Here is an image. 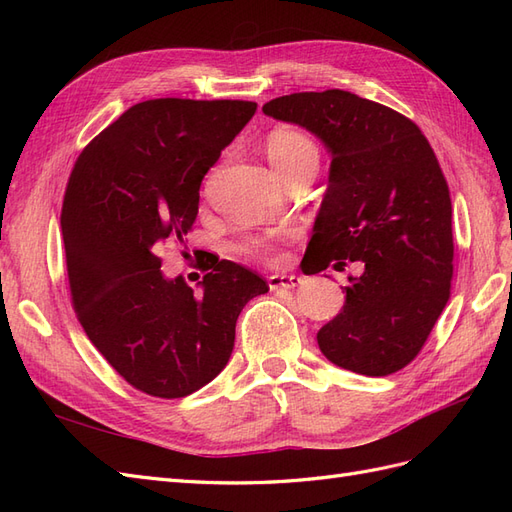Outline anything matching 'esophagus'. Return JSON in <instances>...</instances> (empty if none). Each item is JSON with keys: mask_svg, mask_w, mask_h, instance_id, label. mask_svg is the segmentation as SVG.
Masks as SVG:
<instances>
[{"mask_svg": "<svg viewBox=\"0 0 512 512\" xmlns=\"http://www.w3.org/2000/svg\"><path fill=\"white\" fill-rule=\"evenodd\" d=\"M301 284L299 275H286V273H275L269 277V288L271 290H290Z\"/></svg>", "mask_w": 512, "mask_h": 512, "instance_id": "34e87169", "label": "esophagus"}]
</instances>
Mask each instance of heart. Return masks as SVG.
<instances>
[{
	"label": "heart",
	"instance_id": "obj_1",
	"mask_svg": "<svg viewBox=\"0 0 512 512\" xmlns=\"http://www.w3.org/2000/svg\"><path fill=\"white\" fill-rule=\"evenodd\" d=\"M265 149H267V158L271 166L282 179L290 175L292 170H299L305 166L318 168V162H320L316 143L307 134L294 128H275L267 136ZM243 252L271 258L275 252V245L269 239H250L243 245Z\"/></svg>",
	"mask_w": 512,
	"mask_h": 512
}]
</instances>
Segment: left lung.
Segmentation results:
<instances>
[{"mask_svg":"<svg viewBox=\"0 0 512 512\" xmlns=\"http://www.w3.org/2000/svg\"><path fill=\"white\" fill-rule=\"evenodd\" d=\"M262 113L316 134L333 156L305 273L365 265L318 331L322 354L354 374H395L451 297L453 207L436 153L412 119L342 89L275 98Z\"/></svg>","mask_w":512,"mask_h":512,"instance_id":"left-lung-1","label":"left lung"}]
</instances>
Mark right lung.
<instances>
[{
    "label": "right lung",
    "mask_w": 512,
    "mask_h": 512,
    "mask_svg": "<svg viewBox=\"0 0 512 512\" xmlns=\"http://www.w3.org/2000/svg\"><path fill=\"white\" fill-rule=\"evenodd\" d=\"M256 113L247 100L138 102L74 162L61 235L72 307L91 344L136 391L177 399L211 382L245 303L269 290L237 262H207L203 290L166 280L158 250L198 215L200 183Z\"/></svg>",
    "instance_id": "right-lung-1"
}]
</instances>
